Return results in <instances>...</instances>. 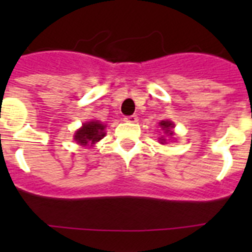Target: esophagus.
<instances>
[{
  "instance_id": "34e87169",
  "label": "esophagus",
  "mask_w": 252,
  "mask_h": 252,
  "mask_svg": "<svg viewBox=\"0 0 252 252\" xmlns=\"http://www.w3.org/2000/svg\"><path fill=\"white\" fill-rule=\"evenodd\" d=\"M124 120L126 122H137L139 117H137L136 115H131V116H126V117H125Z\"/></svg>"
}]
</instances>
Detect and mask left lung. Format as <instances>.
Wrapping results in <instances>:
<instances>
[{"label": "left lung", "instance_id": "8db88e82", "mask_svg": "<svg viewBox=\"0 0 252 252\" xmlns=\"http://www.w3.org/2000/svg\"><path fill=\"white\" fill-rule=\"evenodd\" d=\"M159 126L160 128H161L164 132L168 135V136H173L174 135V132H173V128H174V124L171 121H168V120H165V121H161L159 122ZM160 141H161V144H166V140L164 139V137H160Z\"/></svg>", "mask_w": 252, "mask_h": 252}]
</instances>
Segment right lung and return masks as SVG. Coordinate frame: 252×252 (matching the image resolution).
<instances>
[{
  "label": "right lung",
  "mask_w": 252,
  "mask_h": 252,
  "mask_svg": "<svg viewBox=\"0 0 252 252\" xmlns=\"http://www.w3.org/2000/svg\"><path fill=\"white\" fill-rule=\"evenodd\" d=\"M104 128H106V125L92 120V121L83 124L79 130L75 131L74 140L82 146H93L95 142H98L99 140L106 136Z\"/></svg>",
  "instance_id": "add662e5"
}]
</instances>
